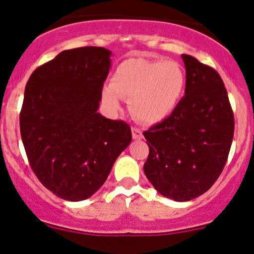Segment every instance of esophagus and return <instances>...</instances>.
<instances>
[{"label":"esophagus","instance_id":"34e87169","mask_svg":"<svg viewBox=\"0 0 254 254\" xmlns=\"http://www.w3.org/2000/svg\"><path fill=\"white\" fill-rule=\"evenodd\" d=\"M131 131H132V138L133 139H142V138H143V133H142V131L139 129H137V127H132Z\"/></svg>","mask_w":254,"mask_h":254}]
</instances>
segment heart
Segmentation results:
<instances>
[{"instance_id": "1", "label": "heart", "mask_w": 254, "mask_h": 254, "mask_svg": "<svg viewBox=\"0 0 254 254\" xmlns=\"http://www.w3.org/2000/svg\"><path fill=\"white\" fill-rule=\"evenodd\" d=\"M185 90V72L176 62L129 58L116 69L112 83L103 87L104 104L112 112L121 109L123 97L130 98L133 117L156 123L173 112Z\"/></svg>"}]
</instances>
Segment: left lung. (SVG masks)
<instances>
[{
  "instance_id": "left-lung-1",
  "label": "left lung",
  "mask_w": 254,
  "mask_h": 254,
  "mask_svg": "<svg viewBox=\"0 0 254 254\" xmlns=\"http://www.w3.org/2000/svg\"><path fill=\"white\" fill-rule=\"evenodd\" d=\"M185 97L161 123L143 135L149 155L148 180L164 197L177 202L197 198L222 173L234 135V115L220 74L190 55Z\"/></svg>"
}]
</instances>
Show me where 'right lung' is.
<instances>
[{
	"label": "right lung",
	"instance_id": "add662e5",
	"mask_svg": "<svg viewBox=\"0 0 254 254\" xmlns=\"http://www.w3.org/2000/svg\"><path fill=\"white\" fill-rule=\"evenodd\" d=\"M110 56L98 46L64 50L26 83L20 112L26 155L39 182L62 199L94 194L132 138L129 124L98 112Z\"/></svg>",
	"mask_w": 254,
	"mask_h": 254
}]
</instances>
